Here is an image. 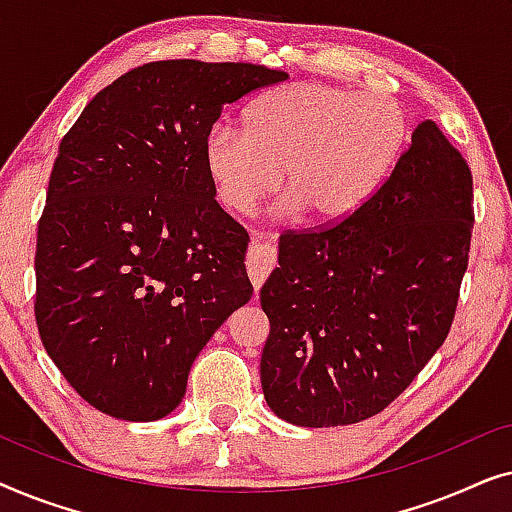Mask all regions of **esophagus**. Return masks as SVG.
<instances>
[{
  "instance_id": "obj_1",
  "label": "esophagus",
  "mask_w": 512,
  "mask_h": 512,
  "mask_svg": "<svg viewBox=\"0 0 512 512\" xmlns=\"http://www.w3.org/2000/svg\"><path fill=\"white\" fill-rule=\"evenodd\" d=\"M272 268H275V251L270 249V244L258 240V237H251L247 249V272L256 293L263 286L265 279H268Z\"/></svg>"
}]
</instances>
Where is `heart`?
<instances>
[{
	"label": "heart",
	"instance_id": "1",
	"mask_svg": "<svg viewBox=\"0 0 512 512\" xmlns=\"http://www.w3.org/2000/svg\"><path fill=\"white\" fill-rule=\"evenodd\" d=\"M408 111L396 97L296 81L244 109V130L209 128L202 163L216 200L247 216L279 184L284 214L307 212L335 226L373 198L408 139Z\"/></svg>",
	"mask_w": 512,
	"mask_h": 512
}]
</instances>
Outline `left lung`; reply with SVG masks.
<instances>
[{
	"label": "left lung",
	"instance_id": "obj_1",
	"mask_svg": "<svg viewBox=\"0 0 512 512\" xmlns=\"http://www.w3.org/2000/svg\"><path fill=\"white\" fill-rule=\"evenodd\" d=\"M473 233V177L433 121L347 221L279 237L261 289L270 410L345 426L403 394L450 333Z\"/></svg>",
	"mask_w": 512,
	"mask_h": 512
}]
</instances>
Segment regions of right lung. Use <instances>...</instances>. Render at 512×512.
Listing matches in <instances>:
<instances>
[{
  "mask_svg": "<svg viewBox=\"0 0 512 512\" xmlns=\"http://www.w3.org/2000/svg\"><path fill=\"white\" fill-rule=\"evenodd\" d=\"M289 74L158 60L100 90L62 137L37 233L48 356L104 415L153 422L254 286L249 235L214 198L202 142L226 104Z\"/></svg>",
  "mask_w": 512,
  "mask_h": 512,
  "instance_id": "obj_1",
  "label": "right lung"
}]
</instances>
